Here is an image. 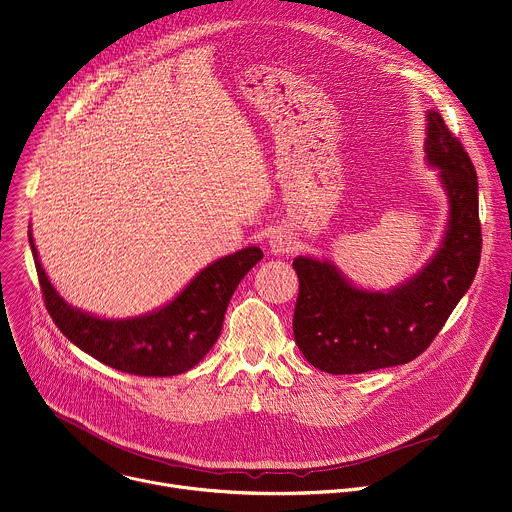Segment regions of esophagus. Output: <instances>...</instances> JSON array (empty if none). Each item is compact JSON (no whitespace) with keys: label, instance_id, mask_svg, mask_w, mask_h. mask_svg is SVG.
Here are the masks:
<instances>
[{"label":"esophagus","instance_id":"34e87169","mask_svg":"<svg viewBox=\"0 0 512 512\" xmlns=\"http://www.w3.org/2000/svg\"><path fill=\"white\" fill-rule=\"evenodd\" d=\"M269 247L273 253H290L294 249V241H292V235L286 230H273V235L269 237Z\"/></svg>","mask_w":512,"mask_h":512}]
</instances>
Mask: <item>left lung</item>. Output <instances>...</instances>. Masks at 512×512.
<instances>
[{"label": "left lung", "instance_id": "1", "mask_svg": "<svg viewBox=\"0 0 512 512\" xmlns=\"http://www.w3.org/2000/svg\"><path fill=\"white\" fill-rule=\"evenodd\" d=\"M427 118V159L441 169L451 208L443 247L431 263L388 294L351 286L331 263L310 257L292 263L300 280L294 339L308 363L329 374H365L412 361L474 282L482 253L478 175L441 114Z\"/></svg>", "mask_w": 512, "mask_h": 512}]
</instances>
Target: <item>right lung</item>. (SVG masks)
<instances>
[{"label":"right lung","mask_w":512,"mask_h":512,"mask_svg":"<svg viewBox=\"0 0 512 512\" xmlns=\"http://www.w3.org/2000/svg\"><path fill=\"white\" fill-rule=\"evenodd\" d=\"M34 265L53 322L87 355L132 376L167 378L192 369L214 347L226 306L247 271L263 259L259 247L241 249L200 271L161 310L132 320H106L71 308L51 286L30 235Z\"/></svg>","instance_id":"1"}]
</instances>
